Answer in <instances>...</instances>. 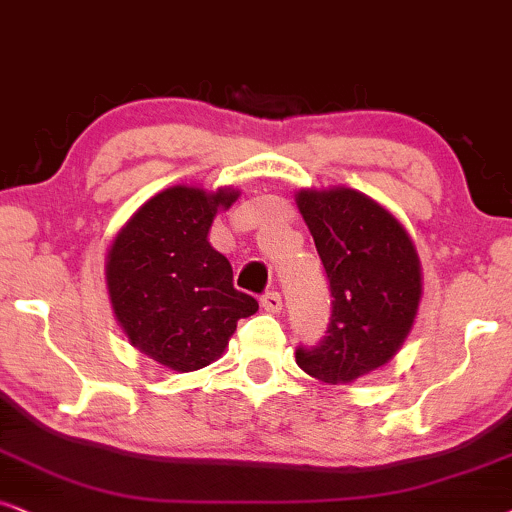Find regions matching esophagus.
Segmentation results:
<instances>
[{
	"mask_svg": "<svg viewBox=\"0 0 512 512\" xmlns=\"http://www.w3.org/2000/svg\"><path fill=\"white\" fill-rule=\"evenodd\" d=\"M260 304H262L264 311L278 313V311H281V306H283V299H281V295H278L276 290H269V292H264V295H262Z\"/></svg>",
	"mask_w": 512,
	"mask_h": 512,
	"instance_id": "1",
	"label": "esophagus"
}]
</instances>
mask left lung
<instances>
[{
  "mask_svg": "<svg viewBox=\"0 0 512 512\" xmlns=\"http://www.w3.org/2000/svg\"><path fill=\"white\" fill-rule=\"evenodd\" d=\"M332 295L325 337L297 346V365L325 384H349L395 356L417 316V250L395 217L356 189L299 192Z\"/></svg>",
  "mask_w": 512,
  "mask_h": 512,
  "instance_id": "1",
  "label": "left lung"
}]
</instances>
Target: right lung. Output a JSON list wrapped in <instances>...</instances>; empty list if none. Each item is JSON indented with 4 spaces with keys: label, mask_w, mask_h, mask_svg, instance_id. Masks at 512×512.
<instances>
[{
    "label": "right lung",
    "mask_w": 512,
    "mask_h": 512,
    "mask_svg": "<svg viewBox=\"0 0 512 512\" xmlns=\"http://www.w3.org/2000/svg\"><path fill=\"white\" fill-rule=\"evenodd\" d=\"M236 199L234 189L170 187L149 199L109 248L114 313L131 344L170 370L213 363L238 320L260 309L234 288L229 260L208 243L217 208Z\"/></svg>",
    "instance_id": "right-lung-1"
}]
</instances>
